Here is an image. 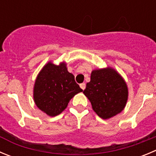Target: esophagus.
<instances>
[{"mask_svg":"<svg viewBox=\"0 0 156 156\" xmlns=\"http://www.w3.org/2000/svg\"><path fill=\"white\" fill-rule=\"evenodd\" d=\"M80 88L82 90H84L86 88V84L84 83H83L80 84Z\"/></svg>","mask_w":156,"mask_h":156,"instance_id":"34e87169","label":"esophagus"}]
</instances>
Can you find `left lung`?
<instances>
[{"label": "left lung", "instance_id": "1", "mask_svg": "<svg viewBox=\"0 0 156 156\" xmlns=\"http://www.w3.org/2000/svg\"><path fill=\"white\" fill-rule=\"evenodd\" d=\"M84 95L91 103L94 112L103 119L121 113L128 98V88L121 74L111 66L94 69L87 83Z\"/></svg>", "mask_w": 156, "mask_h": 156}]
</instances>
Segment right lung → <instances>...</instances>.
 Wrapping results in <instances>:
<instances>
[{"label": "right lung", "mask_w": 156, "mask_h": 156, "mask_svg": "<svg viewBox=\"0 0 156 156\" xmlns=\"http://www.w3.org/2000/svg\"><path fill=\"white\" fill-rule=\"evenodd\" d=\"M83 90L68 72L66 63L47 62L38 73L33 88V98L38 109L50 117L58 115L69 102Z\"/></svg>", "instance_id": "obj_1"}]
</instances>
